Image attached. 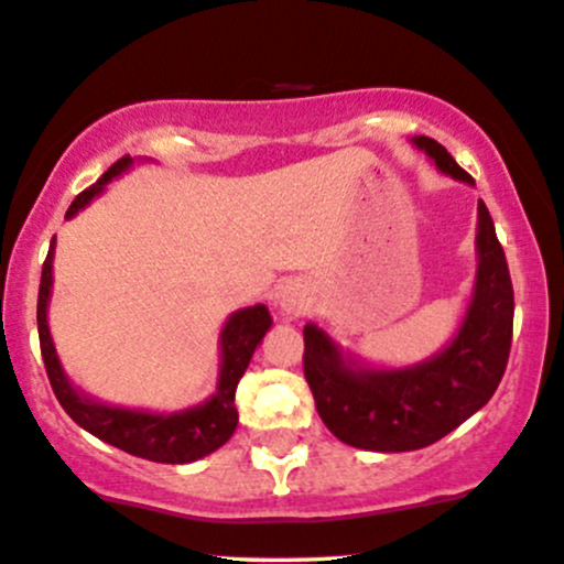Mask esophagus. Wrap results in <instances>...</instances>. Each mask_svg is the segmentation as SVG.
Segmentation results:
<instances>
[{
  "label": "esophagus",
  "mask_w": 564,
  "mask_h": 564,
  "mask_svg": "<svg viewBox=\"0 0 564 564\" xmlns=\"http://www.w3.org/2000/svg\"><path fill=\"white\" fill-rule=\"evenodd\" d=\"M274 303L284 316H303L308 311V297H305L301 284H282L276 290Z\"/></svg>",
  "instance_id": "esophagus-1"
}]
</instances>
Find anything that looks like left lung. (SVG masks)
Listing matches in <instances>:
<instances>
[{
  "instance_id": "1",
  "label": "left lung",
  "mask_w": 564,
  "mask_h": 564,
  "mask_svg": "<svg viewBox=\"0 0 564 564\" xmlns=\"http://www.w3.org/2000/svg\"><path fill=\"white\" fill-rule=\"evenodd\" d=\"M442 175L476 185L434 138H410ZM476 280L455 337L410 366H373L305 324L303 371L316 410L339 442L368 452H410L440 442L478 413L507 368L512 343L510 271L489 208L478 200Z\"/></svg>"
}]
</instances>
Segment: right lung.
I'll list each match as a JSON object with an SVG mask.
<instances>
[{"mask_svg": "<svg viewBox=\"0 0 564 564\" xmlns=\"http://www.w3.org/2000/svg\"><path fill=\"white\" fill-rule=\"evenodd\" d=\"M135 164L133 156H124L120 162L109 166L104 175L96 180L88 191H83L78 198L67 208L65 219H73L75 214L83 212L90 200L99 198L107 185L115 177L124 175L130 166ZM52 263H54V238L48 246V256L41 269L39 284V343L44 366L52 381L54 394H57L59 405L65 413L86 429L88 434L99 436L101 442L112 444V447L128 452V455L143 457L151 463H170L183 465L200 460V457L212 455L219 449L229 436L238 429V408H235V389L246 373V368L253 358L256 347L267 337L271 329V314L263 303L248 305V308L235 311L221 326L219 335V379L217 389L208 400L200 405L177 410V413H156V410H138L109 405V402L94 400L90 394L83 392L80 387L73 384L67 377L62 360L54 347L52 332H48V301H52Z\"/></svg>", "mask_w": 564, "mask_h": 564, "instance_id": "1", "label": "right lung"}]
</instances>
